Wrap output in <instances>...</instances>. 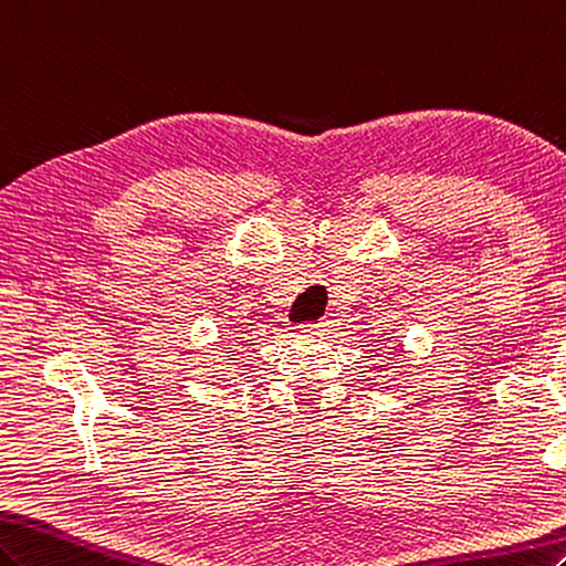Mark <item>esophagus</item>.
Wrapping results in <instances>:
<instances>
[{
  "instance_id": "1",
  "label": "esophagus",
  "mask_w": 566,
  "mask_h": 566,
  "mask_svg": "<svg viewBox=\"0 0 566 566\" xmlns=\"http://www.w3.org/2000/svg\"><path fill=\"white\" fill-rule=\"evenodd\" d=\"M303 329L305 332H319V334H324V332H332V322L329 319H322V322H315V324H303Z\"/></svg>"
}]
</instances>
